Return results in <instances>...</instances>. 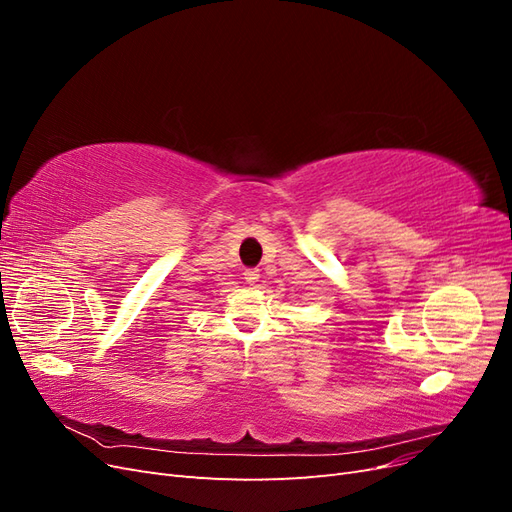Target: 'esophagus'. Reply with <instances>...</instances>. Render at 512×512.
Listing matches in <instances>:
<instances>
[{
    "mask_svg": "<svg viewBox=\"0 0 512 512\" xmlns=\"http://www.w3.org/2000/svg\"><path fill=\"white\" fill-rule=\"evenodd\" d=\"M243 280H245L247 284H250V286H254V284L260 280V271H258V269H245Z\"/></svg>",
    "mask_w": 512,
    "mask_h": 512,
    "instance_id": "esophagus-1",
    "label": "esophagus"
}]
</instances>
